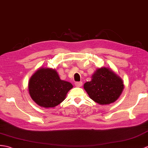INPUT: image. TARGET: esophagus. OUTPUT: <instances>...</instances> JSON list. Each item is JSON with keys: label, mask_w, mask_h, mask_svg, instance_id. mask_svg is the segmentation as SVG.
Returning a JSON list of instances; mask_svg holds the SVG:
<instances>
[{"label": "esophagus", "mask_w": 148, "mask_h": 148, "mask_svg": "<svg viewBox=\"0 0 148 148\" xmlns=\"http://www.w3.org/2000/svg\"><path fill=\"white\" fill-rule=\"evenodd\" d=\"M75 85L77 87H80L82 85V82H75Z\"/></svg>", "instance_id": "esophagus-1"}]
</instances>
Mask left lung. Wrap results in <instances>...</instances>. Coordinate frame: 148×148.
<instances>
[{"label": "left lung", "mask_w": 148, "mask_h": 148, "mask_svg": "<svg viewBox=\"0 0 148 148\" xmlns=\"http://www.w3.org/2000/svg\"><path fill=\"white\" fill-rule=\"evenodd\" d=\"M91 99L100 104L112 103L119 97L123 89L122 80L113 71L106 68L98 69L90 82L84 84Z\"/></svg>", "instance_id": "1"}]
</instances>
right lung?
Masks as SVG:
<instances>
[{"label":"right lung","mask_w":148,"mask_h":148,"mask_svg":"<svg viewBox=\"0 0 148 148\" xmlns=\"http://www.w3.org/2000/svg\"><path fill=\"white\" fill-rule=\"evenodd\" d=\"M72 87L71 83L61 80L56 71L50 68L39 69L28 83L32 99L44 108H53L60 104Z\"/></svg>","instance_id":"obj_1"}]
</instances>
